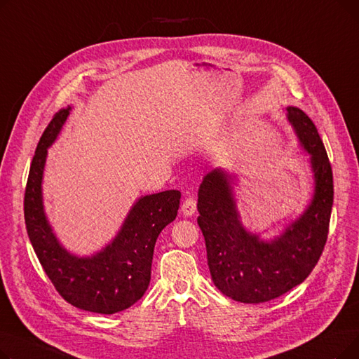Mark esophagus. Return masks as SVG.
<instances>
[{
    "mask_svg": "<svg viewBox=\"0 0 359 359\" xmlns=\"http://www.w3.org/2000/svg\"><path fill=\"white\" fill-rule=\"evenodd\" d=\"M195 211H196V201H195V198H186L184 199V202H183V205H182V212H183V215H186V217H192L194 214H195Z\"/></svg>",
    "mask_w": 359,
    "mask_h": 359,
    "instance_id": "1",
    "label": "esophagus"
}]
</instances>
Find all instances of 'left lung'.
Here are the masks:
<instances>
[{"instance_id":"left-lung-1","label":"left lung","mask_w":359,"mask_h":359,"mask_svg":"<svg viewBox=\"0 0 359 359\" xmlns=\"http://www.w3.org/2000/svg\"><path fill=\"white\" fill-rule=\"evenodd\" d=\"M287 116L310 154L314 195L307 210L279 237L263 241L244 229L233 196L231 176L214 168L198 192V224L215 287L234 301L266 303L301 284L323 253L333 205L332 165L317 128L306 113L288 106Z\"/></svg>"}]
</instances>
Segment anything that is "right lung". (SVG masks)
<instances>
[{
  "mask_svg": "<svg viewBox=\"0 0 359 359\" xmlns=\"http://www.w3.org/2000/svg\"><path fill=\"white\" fill-rule=\"evenodd\" d=\"M69 110L68 106L55 113L36 147L25 192L26 229L43 271L67 303L91 313L115 314L145 294L157 237L175 221L180 192L164 191L140 198L118 236L91 257L67 252L45 215L42 179L48 148L58 137Z\"/></svg>",
  "mask_w": 359,
  "mask_h": 359,
  "instance_id": "1",
  "label": "right lung"
}]
</instances>
